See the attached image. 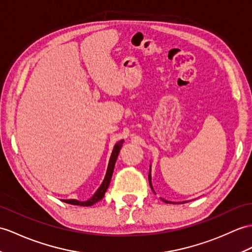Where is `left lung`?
<instances>
[{
	"instance_id": "obj_1",
	"label": "left lung",
	"mask_w": 252,
	"mask_h": 252,
	"mask_svg": "<svg viewBox=\"0 0 252 252\" xmlns=\"http://www.w3.org/2000/svg\"><path fill=\"white\" fill-rule=\"evenodd\" d=\"M148 179H149V185H150V187H151V189H153V191H154L153 185H151V175H150V171H149V175H148ZM163 201H164L165 203H169V202H167V201H165V200H163ZM184 203H186V202H184Z\"/></svg>"
}]
</instances>
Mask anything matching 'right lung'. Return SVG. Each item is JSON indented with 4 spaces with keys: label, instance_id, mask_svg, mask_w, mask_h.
<instances>
[{
    "label": "right lung",
    "instance_id": "obj_1",
    "mask_svg": "<svg viewBox=\"0 0 252 252\" xmlns=\"http://www.w3.org/2000/svg\"><path fill=\"white\" fill-rule=\"evenodd\" d=\"M124 142H125V140H120V142H118L115 145L112 157H110V159H109L106 175H105V178L103 180V183H102L101 187H99V188L97 189V191L94 193V195H93L91 198H89L88 201H85V202H79L77 200H63V202H65L67 204H72V205H77V206H92L93 204H95L96 202L101 201L102 198L104 197L105 192H106L108 186L110 184V179H112V176H113L115 163H116L117 158H118V155L120 153V149L122 147V144H124Z\"/></svg>",
    "mask_w": 252,
    "mask_h": 252
}]
</instances>
